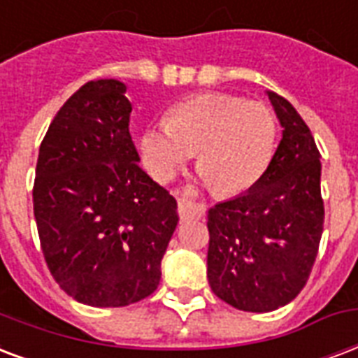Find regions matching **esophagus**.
Returning a JSON list of instances; mask_svg holds the SVG:
<instances>
[{"label":"esophagus","instance_id":"obj_1","mask_svg":"<svg viewBox=\"0 0 358 358\" xmlns=\"http://www.w3.org/2000/svg\"><path fill=\"white\" fill-rule=\"evenodd\" d=\"M178 203L180 206H182V210L187 212V214L195 215V217H203L204 210L206 208H204V204L195 201V191H193V187L187 185V187H184V189L178 191Z\"/></svg>","mask_w":358,"mask_h":358}]
</instances>
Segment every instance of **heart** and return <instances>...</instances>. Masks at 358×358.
I'll return each mask as SVG.
<instances>
[{"instance_id":"1","label":"heart","mask_w":358,"mask_h":358,"mask_svg":"<svg viewBox=\"0 0 358 358\" xmlns=\"http://www.w3.org/2000/svg\"><path fill=\"white\" fill-rule=\"evenodd\" d=\"M278 138L274 113L238 95L204 94L174 106L167 124L148 125L138 146L144 167L157 182L173 180L197 152V167L220 195L257 184Z\"/></svg>"}]
</instances>
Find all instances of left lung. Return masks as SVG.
<instances>
[{"mask_svg":"<svg viewBox=\"0 0 358 358\" xmlns=\"http://www.w3.org/2000/svg\"><path fill=\"white\" fill-rule=\"evenodd\" d=\"M283 136L252 189L208 210V283L242 312H272L304 289L323 234L321 154L306 122L268 92Z\"/></svg>","mask_w":358,"mask_h":358,"instance_id":"1","label":"left lung"}]
</instances>
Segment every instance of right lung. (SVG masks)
I'll return each mask as SVG.
<instances>
[{
  "mask_svg": "<svg viewBox=\"0 0 358 358\" xmlns=\"http://www.w3.org/2000/svg\"><path fill=\"white\" fill-rule=\"evenodd\" d=\"M125 84L90 80L65 101L41 143L34 214L52 278L75 300L122 308L146 299L178 214L138 167Z\"/></svg>",
  "mask_w": 358,
  "mask_h": 358,
  "instance_id": "right-lung-1",
  "label": "right lung"
}]
</instances>
